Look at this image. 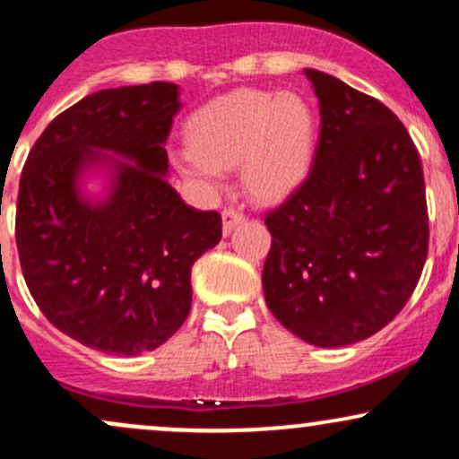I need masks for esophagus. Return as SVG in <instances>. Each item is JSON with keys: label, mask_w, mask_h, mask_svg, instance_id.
Masks as SVG:
<instances>
[{"label": "esophagus", "mask_w": 459, "mask_h": 459, "mask_svg": "<svg viewBox=\"0 0 459 459\" xmlns=\"http://www.w3.org/2000/svg\"><path fill=\"white\" fill-rule=\"evenodd\" d=\"M244 220H246V215H244V212H241V209L226 207L224 212H222V230H224V235L233 233L235 226L244 222Z\"/></svg>", "instance_id": "obj_1"}]
</instances>
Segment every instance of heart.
<instances>
[{
	"instance_id": "b5f03b06",
	"label": "heart",
	"mask_w": 459,
	"mask_h": 459,
	"mask_svg": "<svg viewBox=\"0 0 459 459\" xmlns=\"http://www.w3.org/2000/svg\"><path fill=\"white\" fill-rule=\"evenodd\" d=\"M315 131V112L302 94L244 88L194 116L192 146L177 152V163L183 175L212 187L222 181L224 168L241 163L247 194L273 203L307 178Z\"/></svg>"
}]
</instances>
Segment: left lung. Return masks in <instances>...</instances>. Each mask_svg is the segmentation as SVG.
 <instances>
[{
  "label": "left lung",
  "instance_id": "obj_1",
  "mask_svg": "<svg viewBox=\"0 0 459 459\" xmlns=\"http://www.w3.org/2000/svg\"><path fill=\"white\" fill-rule=\"evenodd\" d=\"M321 127L308 177L265 213L267 308L317 347L380 332L414 293L429 247L425 178L386 105L307 68Z\"/></svg>",
  "mask_w": 459,
  "mask_h": 459
}]
</instances>
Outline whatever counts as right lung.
Returning <instances> with one entry per match:
<instances>
[{
  "instance_id": "add662e5",
  "label": "right lung",
  "mask_w": 459,
  "mask_h": 459,
  "mask_svg": "<svg viewBox=\"0 0 459 459\" xmlns=\"http://www.w3.org/2000/svg\"><path fill=\"white\" fill-rule=\"evenodd\" d=\"M178 108L168 82L88 94L47 125L21 172L14 237L25 284L57 330L105 354L166 343L192 308V265L222 239L220 213L187 207L166 178ZM97 160L113 161V192L88 204L76 178Z\"/></svg>"
}]
</instances>
